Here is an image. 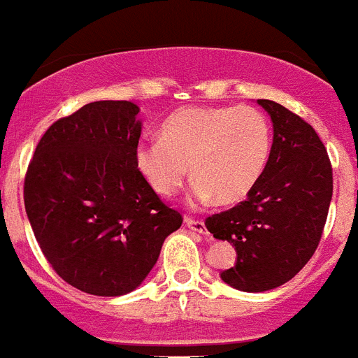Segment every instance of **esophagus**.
Segmentation results:
<instances>
[{"instance_id":"obj_1","label":"esophagus","mask_w":358,"mask_h":358,"mask_svg":"<svg viewBox=\"0 0 358 358\" xmlns=\"http://www.w3.org/2000/svg\"><path fill=\"white\" fill-rule=\"evenodd\" d=\"M184 224L187 225V227H191L193 231H196V233H200V235H207L206 224H203L202 220H198V218H193V216H185Z\"/></svg>"}]
</instances>
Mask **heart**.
<instances>
[{"mask_svg":"<svg viewBox=\"0 0 358 358\" xmlns=\"http://www.w3.org/2000/svg\"><path fill=\"white\" fill-rule=\"evenodd\" d=\"M273 151V129L260 109L242 105L187 107L169 116L162 138L136 147V167L160 196L180 191L191 167L194 200L236 203L262 180Z\"/></svg>","mask_w":358,"mask_h":358,"instance_id":"obj_1","label":"heart"}]
</instances>
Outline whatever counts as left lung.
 Segmentation results:
<instances>
[{
    "label": "left lung",
    "mask_w": 358,
    "mask_h": 358,
    "mask_svg": "<svg viewBox=\"0 0 358 358\" xmlns=\"http://www.w3.org/2000/svg\"><path fill=\"white\" fill-rule=\"evenodd\" d=\"M258 103L273 122L266 173L244 202L206 218L213 236L236 249L222 280L249 293L286 284L309 262L333 194L331 162L315 129L276 101Z\"/></svg>",
    "instance_id": "left-lung-1"
}]
</instances>
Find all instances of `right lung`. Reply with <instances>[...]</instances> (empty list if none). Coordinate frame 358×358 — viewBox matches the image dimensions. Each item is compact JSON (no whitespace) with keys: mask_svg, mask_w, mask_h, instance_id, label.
<instances>
[{"mask_svg":"<svg viewBox=\"0 0 358 358\" xmlns=\"http://www.w3.org/2000/svg\"><path fill=\"white\" fill-rule=\"evenodd\" d=\"M131 101H92L54 122L36 147L23 200L41 253L72 287L136 289L184 218L136 167L142 123Z\"/></svg>","mask_w":358,"mask_h":358,"instance_id":"obj_1","label":"right lung"}]
</instances>
